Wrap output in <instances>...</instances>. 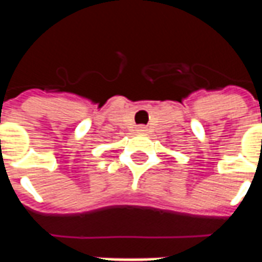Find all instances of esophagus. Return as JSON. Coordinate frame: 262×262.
Returning <instances> with one entry per match:
<instances>
[{
	"label": "esophagus",
	"instance_id": "1",
	"mask_svg": "<svg viewBox=\"0 0 262 262\" xmlns=\"http://www.w3.org/2000/svg\"><path fill=\"white\" fill-rule=\"evenodd\" d=\"M137 132H139V133H146V132H147V127H144V126H137Z\"/></svg>",
	"mask_w": 262,
	"mask_h": 262
}]
</instances>
